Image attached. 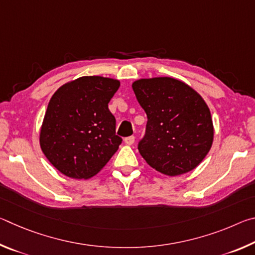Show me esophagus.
Masks as SVG:
<instances>
[{"label": "esophagus", "mask_w": 255, "mask_h": 255, "mask_svg": "<svg viewBox=\"0 0 255 255\" xmlns=\"http://www.w3.org/2000/svg\"><path fill=\"white\" fill-rule=\"evenodd\" d=\"M125 143H126L127 145H132L133 143H135V137H133V136L126 137V138H125Z\"/></svg>", "instance_id": "esophagus-1"}]
</instances>
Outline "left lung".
Returning a JSON list of instances; mask_svg holds the SVG:
<instances>
[{"mask_svg": "<svg viewBox=\"0 0 255 255\" xmlns=\"http://www.w3.org/2000/svg\"><path fill=\"white\" fill-rule=\"evenodd\" d=\"M147 125L138 150L149 166L170 176L199 165L211 148L210 110L191 86L173 77L140 79L132 83Z\"/></svg>", "mask_w": 255, "mask_h": 255, "instance_id": "left-lung-1", "label": "left lung"}]
</instances>
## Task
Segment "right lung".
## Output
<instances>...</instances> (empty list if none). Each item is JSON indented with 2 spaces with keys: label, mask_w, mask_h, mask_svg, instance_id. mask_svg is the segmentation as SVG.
Wrapping results in <instances>:
<instances>
[{
  "label": "right lung",
  "mask_w": 255,
  "mask_h": 255,
  "mask_svg": "<svg viewBox=\"0 0 255 255\" xmlns=\"http://www.w3.org/2000/svg\"><path fill=\"white\" fill-rule=\"evenodd\" d=\"M120 82L82 76L64 84L47 107L39 135L42 153L60 173L89 179L99 173L122 144L108 103Z\"/></svg>",
  "instance_id": "right-lung-1"
}]
</instances>
